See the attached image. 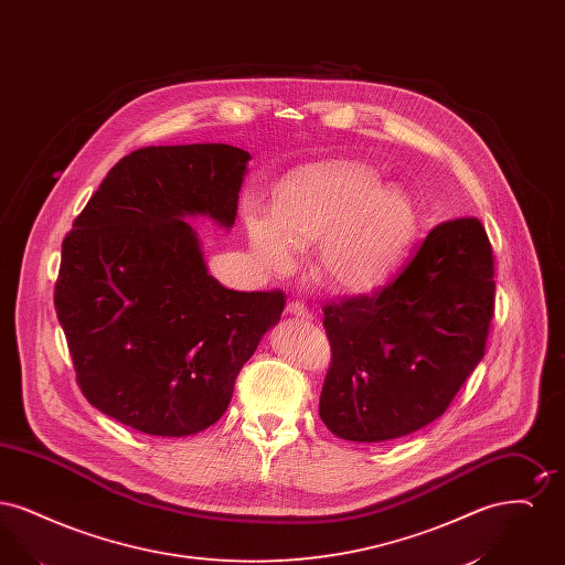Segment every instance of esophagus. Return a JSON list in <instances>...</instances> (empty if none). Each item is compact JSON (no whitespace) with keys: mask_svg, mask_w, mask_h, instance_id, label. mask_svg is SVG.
Returning a JSON list of instances; mask_svg holds the SVG:
<instances>
[{"mask_svg":"<svg viewBox=\"0 0 565 565\" xmlns=\"http://www.w3.org/2000/svg\"><path fill=\"white\" fill-rule=\"evenodd\" d=\"M286 311H288L290 316H295V318H300V320H313V313L307 309V305H302V302H298V300L288 302Z\"/></svg>","mask_w":565,"mask_h":565,"instance_id":"esophagus-1","label":"esophagus"}]
</instances>
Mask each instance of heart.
<instances>
[{
    "label": "heart",
    "mask_w": 565,
    "mask_h": 565,
    "mask_svg": "<svg viewBox=\"0 0 565 565\" xmlns=\"http://www.w3.org/2000/svg\"><path fill=\"white\" fill-rule=\"evenodd\" d=\"M360 162L296 171L275 194L273 215L249 210V249L265 269L295 267L296 247L316 245L313 273L328 288L362 295L401 265L417 233L413 196Z\"/></svg>",
    "instance_id": "b5f03b06"
}]
</instances>
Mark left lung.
<instances>
[{
	"label": "left lung",
	"mask_w": 565,
	"mask_h": 565,
	"mask_svg": "<svg viewBox=\"0 0 565 565\" xmlns=\"http://www.w3.org/2000/svg\"><path fill=\"white\" fill-rule=\"evenodd\" d=\"M493 273L483 224L457 217L434 226L373 295L326 305V428L353 443H383L438 419L483 360Z\"/></svg>",
	"instance_id": "1"
}]
</instances>
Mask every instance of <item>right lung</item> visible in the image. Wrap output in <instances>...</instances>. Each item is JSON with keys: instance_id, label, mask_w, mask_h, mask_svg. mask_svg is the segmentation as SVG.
Returning a JSON list of instances; mask_svg holds the SVG:
<instances>
[{"instance_id": "add662e5", "label": "right lung", "mask_w": 565, "mask_h": 565, "mask_svg": "<svg viewBox=\"0 0 565 565\" xmlns=\"http://www.w3.org/2000/svg\"><path fill=\"white\" fill-rule=\"evenodd\" d=\"M249 154L226 143L139 148L109 169L61 247L54 309L88 403L152 436H190L228 408L286 296L207 273L184 217L231 228Z\"/></svg>"}]
</instances>
